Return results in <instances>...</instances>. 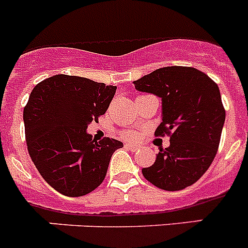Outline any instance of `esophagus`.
<instances>
[{"label": "esophagus", "instance_id": "esophagus-1", "mask_svg": "<svg viewBox=\"0 0 248 248\" xmlns=\"http://www.w3.org/2000/svg\"><path fill=\"white\" fill-rule=\"evenodd\" d=\"M125 146L128 149H130V150H133V151H135V150H138V146L135 145V144H131V143H126L125 144Z\"/></svg>", "mask_w": 248, "mask_h": 248}]
</instances>
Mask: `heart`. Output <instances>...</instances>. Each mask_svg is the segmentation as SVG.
<instances>
[{
	"label": "heart",
	"mask_w": 248,
	"mask_h": 248,
	"mask_svg": "<svg viewBox=\"0 0 248 248\" xmlns=\"http://www.w3.org/2000/svg\"><path fill=\"white\" fill-rule=\"evenodd\" d=\"M124 135H125V137L128 138V139H133V138L135 137V134H134V133H133V131H126V133Z\"/></svg>",
	"instance_id": "1"
}]
</instances>
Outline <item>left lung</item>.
Listing matches in <instances>:
<instances>
[{"mask_svg":"<svg viewBox=\"0 0 248 248\" xmlns=\"http://www.w3.org/2000/svg\"><path fill=\"white\" fill-rule=\"evenodd\" d=\"M135 89L161 98V123L155 134L170 135V146L144 168L153 185L177 191L192 185L211 165L225 123L217 84L196 68H159L134 80Z\"/></svg>","mask_w":248,"mask_h":248,"instance_id":"obj_1","label":"left lung"}]
</instances>
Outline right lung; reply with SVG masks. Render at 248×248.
<instances>
[{
	"label": "right lung",
	"instance_id": "1",
	"mask_svg": "<svg viewBox=\"0 0 248 248\" xmlns=\"http://www.w3.org/2000/svg\"><path fill=\"white\" fill-rule=\"evenodd\" d=\"M117 87L77 76L57 74L31 92L23 109L26 143L42 177L71 198L83 196L103 183L119 140L93 139L92 122L107 111Z\"/></svg>",
	"mask_w": 248,
	"mask_h": 248
}]
</instances>
